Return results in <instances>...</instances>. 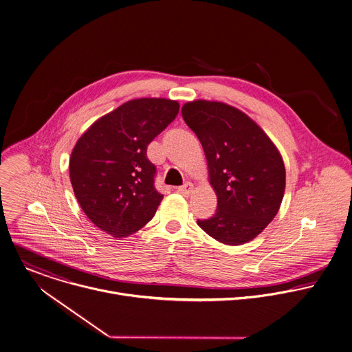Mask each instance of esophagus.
<instances>
[{"label":"esophagus","mask_w":352,"mask_h":352,"mask_svg":"<svg viewBox=\"0 0 352 352\" xmlns=\"http://www.w3.org/2000/svg\"><path fill=\"white\" fill-rule=\"evenodd\" d=\"M192 184L191 183H186L184 186H180V187H177V192L179 194H182V195H184V197H188L191 192H192Z\"/></svg>","instance_id":"obj_1"}]
</instances>
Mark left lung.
I'll return each mask as SVG.
<instances>
[{"label": "left lung", "instance_id": "8db88e82", "mask_svg": "<svg viewBox=\"0 0 352 352\" xmlns=\"http://www.w3.org/2000/svg\"><path fill=\"white\" fill-rule=\"evenodd\" d=\"M182 116L202 143L217 195L214 216L198 226L228 245L252 240L274 219L284 197L280 151L252 118L224 102H187Z\"/></svg>", "mask_w": 352, "mask_h": 352}]
</instances>
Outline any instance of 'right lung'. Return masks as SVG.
<instances>
[{
  "label": "right lung",
  "mask_w": 352,
  "mask_h": 352,
  "mask_svg": "<svg viewBox=\"0 0 352 352\" xmlns=\"http://www.w3.org/2000/svg\"><path fill=\"white\" fill-rule=\"evenodd\" d=\"M166 98L131 100L98 118L76 142L69 158L75 197L93 224L113 237L143 228L164 195L154 187L148 143L179 113Z\"/></svg>",
  "instance_id": "1"
}]
</instances>
